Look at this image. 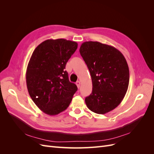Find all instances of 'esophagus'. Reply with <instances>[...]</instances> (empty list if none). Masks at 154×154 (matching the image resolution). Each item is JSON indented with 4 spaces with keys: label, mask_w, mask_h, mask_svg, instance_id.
<instances>
[{
    "label": "esophagus",
    "mask_w": 154,
    "mask_h": 154,
    "mask_svg": "<svg viewBox=\"0 0 154 154\" xmlns=\"http://www.w3.org/2000/svg\"><path fill=\"white\" fill-rule=\"evenodd\" d=\"M76 85H77V87H78V88L80 87V82H79V81L76 82Z\"/></svg>",
    "instance_id": "esophagus-1"
}]
</instances>
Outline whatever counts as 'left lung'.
<instances>
[{"label":"left lung","mask_w":154,"mask_h":154,"mask_svg":"<svg viewBox=\"0 0 154 154\" xmlns=\"http://www.w3.org/2000/svg\"><path fill=\"white\" fill-rule=\"evenodd\" d=\"M80 53L89 70L92 91L85 97L88 109L99 114L112 110L122 101L129 83L125 58L112 46L98 42H85Z\"/></svg>","instance_id":"1"}]
</instances>
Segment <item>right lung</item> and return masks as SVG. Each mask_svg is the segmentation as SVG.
I'll return each instance as SVG.
<instances>
[{
  "label": "right lung",
  "instance_id": "add662e5",
  "mask_svg": "<svg viewBox=\"0 0 154 154\" xmlns=\"http://www.w3.org/2000/svg\"><path fill=\"white\" fill-rule=\"evenodd\" d=\"M77 48L76 42L49 39L37 46L31 55L26 71L27 88L32 100L46 114L64 111L78 90L64 70Z\"/></svg>",
  "mask_w": 154,
  "mask_h": 154
}]
</instances>
